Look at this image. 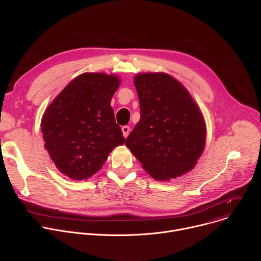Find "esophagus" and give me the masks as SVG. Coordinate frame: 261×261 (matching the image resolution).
<instances>
[{
	"instance_id": "obj_1",
	"label": "esophagus",
	"mask_w": 261,
	"mask_h": 261,
	"mask_svg": "<svg viewBox=\"0 0 261 261\" xmlns=\"http://www.w3.org/2000/svg\"><path fill=\"white\" fill-rule=\"evenodd\" d=\"M122 131H123L124 137L126 138L129 135V133H130V127L129 126H124V127H122Z\"/></svg>"
}]
</instances>
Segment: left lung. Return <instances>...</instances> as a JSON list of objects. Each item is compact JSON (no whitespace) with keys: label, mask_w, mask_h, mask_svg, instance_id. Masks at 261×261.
Returning <instances> with one entry per match:
<instances>
[{"label":"left lung","mask_w":261,"mask_h":261,"mask_svg":"<svg viewBox=\"0 0 261 261\" xmlns=\"http://www.w3.org/2000/svg\"><path fill=\"white\" fill-rule=\"evenodd\" d=\"M134 85L140 120L126 139L127 147L157 180L191 171L205 145L206 127L200 108L169 74L139 73Z\"/></svg>","instance_id":"left-lung-1"}]
</instances>
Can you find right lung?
<instances>
[{
	"label": "right lung",
	"instance_id": "obj_1",
	"mask_svg": "<svg viewBox=\"0 0 261 261\" xmlns=\"http://www.w3.org/2000/svg\"><path fill=\"white\" fill-rule=\"evenodd\" d=\"M120 85L114 74L83 73L45 109L41 120L44 147L68 177L89 178L116 146L125 143L110 106Z\"/></svg>",
	"mask_w": 261,
	"mask_h": 261
}]
</instances>
